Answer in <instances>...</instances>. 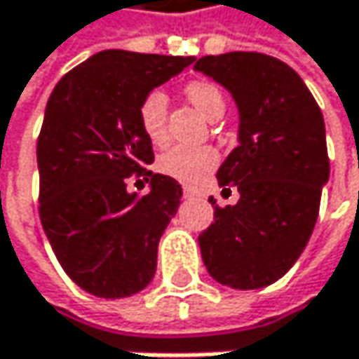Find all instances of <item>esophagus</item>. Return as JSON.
<instances>
[{
  "label": "esophagus",
  "instance_id": "obj_1",
  "mask_svg": "<svg viewBox=\"0 0 359 359\" xmlns=\"http://www.w3.org/2000/svg\"><path fill=\"white\" fill-rule=\"evenodd\" d=\"M182 193H184V197H195V195H199L195 189H189V187H184V191H182Z\"/></svg>",
  "mask_w": 359,
  "mask_h": 359
}]
</instances>
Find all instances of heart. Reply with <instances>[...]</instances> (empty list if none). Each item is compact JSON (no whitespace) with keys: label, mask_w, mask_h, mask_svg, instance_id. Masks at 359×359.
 Segmentation results:
<instances>
[{"label":"heart","mask_w":359,"mask_h":359,"mask_svg":"<svg viewBox=\"0 0 359 359\" xmlns=\"http://www.w3.org/2000/svg\"><path fill=\"white\" fill-rule=\"evenodd\" d=\"M189 102L210 120L214 116H222L224 111V93L212 81H191L184 87ZM168 100L162 91H149L137 109L139 126L149 143L164 145L168 141ZM220 156L210 145H175L158 158V170L182 184H199L210 177V172L218 166Z\"/></svg>","instance_id":"heart-1"}]
</instances>
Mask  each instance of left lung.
Here are the masks:
<instances>
[{"label":"left lung","instance_id":"1","mask_svg":"<svg viewBox=\"0 0 359 359\" xmlns=\"http://www.w3.org/2000/svg\"><path fill=\"white\" fill-rule=\"evenodd\" d=\"M212 76L239 109V145L216 172L235 205H214L199 235L203 264L233 289H262L289 272L306 250L330 166L323 111L302 76L255 51L203 55L193 66Z\"/></svg>","mask_w":359,"mask_h":359}]
</instances>
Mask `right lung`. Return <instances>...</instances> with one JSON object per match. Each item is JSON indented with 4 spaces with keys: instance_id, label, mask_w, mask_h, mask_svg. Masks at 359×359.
Here are the masks:
<instances>
[{
    "instance_id": "right-lung-1",
    "label": "right lung",
    "mask_w": 359,
    "mask_h": 359,
    "mask_svg": "<svg viewBox=\"0 0 359 359\" xmlns=\"http://www.w3.org/2000/svg\"><path fill=\"white\" fill-rule=\"evenodd\" d=\"M193 55L106 49L60 79L36 141L39 216L64 272L104 299L143 291L182 189L154 175V149L137 118L141 100L193 64ZM130 176L150 180L128 194Z\"/></svg>"
}]
</instances>
